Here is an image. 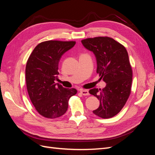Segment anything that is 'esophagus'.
<instances>
[{"label": "esophagus", "instance_id": "obj_1", "mask_svg": "<svg viewBox=\"0 0 155 155\" xmlns=\"http://www.w3.org/2000/svg\"><path fill=\"white\" fill-rule=\"evenodd\" d=\"M80 92L82 94L83 96H88L89 95V92L87 90H83V89H81Z\"/></svg>", "mask_w": 155, "mask_h": 155}]
</instances>
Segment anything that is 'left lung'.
Returning <instances> with one entry per match:
<instances>
[{
	"mask_svg": "<svg viewBox=\"0 0 155 155\" xmlns=\"http://www.w3.org/2000/svg\"><path fill=\"white\" fill-rule=\"evenodd\" d=\"M83 45L94 54L96 72L107 85L104 88H93L89 93L100 100L93 113L101 118L118 114L130 94L133 70L125 46L109 37H96L81 41Z\"/></svg>",
	"mask_w": 155,
	"mask_h": 155,
	"instance_id": "8db88e82",
	"label": "left lung"
}]
</instances>
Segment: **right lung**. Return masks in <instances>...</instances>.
<instances>
[{"label":"right lung","mask_w":155,"mask_h":155,"mask_svg":"<svg viewBox=\"0 0 155 155\" xmlns=\"http://www.w3.org/2000/svg\"><path fill=\"white\" fill-rule=\"evenodd\" d=\"M76 41L50 40L36 46L27 61L26 82L30 100L39 114L54 119L67 112L70 97L76 88H66L55 83L61 56L72 48Z\"/></svg>","instance_id":"1"}]
</instances>
